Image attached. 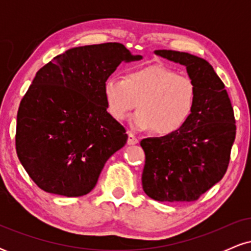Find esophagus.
Wrapping results in <instances>:
<instances>
[{
	"instance_id": "obj_1",
	"label": "esophagus",
	"mask_w": 251,
	"mask_h": 251,
	"mask_svg": "<svg viewBox=\"0 0 251 251\" xmlns=\"http://www.w3.org/2000/svg\"><path fill=\"white\" fill-rule=\"evenodd\" d=\"M138 143H139V140L137 139V137H135L132 132H128V139H127L128 145H135V144Z\"/></svg>"
}]
</instances>
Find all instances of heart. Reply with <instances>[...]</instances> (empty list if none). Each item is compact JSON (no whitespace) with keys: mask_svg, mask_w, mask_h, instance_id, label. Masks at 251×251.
Returning <instances> with one entry per match:
<instances>
[{"mask_svg":"<svg viewBox=\"0 0 251 251\" xmlns=\"http://www.w3.org/2000/svg\"><path fill=\"white\" fill-rule=\"evenodd\" d=\"M102 97L116 120H125L138 105L139 111L132 118L135 128H153L154 133L170 135L179 131L191 117L197 88L189 76L155 65L128 72L125 79L117 74L106 77Z\"/></svg>","mask_w":251,"mask_h":251,"instance_id":"b5f03b06","label":"heart"}]
</instances>
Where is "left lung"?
I'll return each mask as SVG.
<instances>
[{"instance_id":"1","label":"left lung","mask_w":251,"mask_h":251,"mask_svg":"<svg viewBox=\"0 0 251 251\" xmlns=\"http://www.w3.org/2000/svg\"><path fill=\"white\" fill-rule=\"evenodd\" d=\"M154 54L185 66L197 88V100L179 131L140 142L145 152L143 190L158 201H192L226 172L236 135L234 108L224 83L206 60L176 50Z\"/></svg>"}]
</instances>
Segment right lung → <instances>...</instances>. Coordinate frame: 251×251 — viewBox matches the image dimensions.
Instances as JSON below:
<instances>
[{"mask_svg": "<svg viewBox=\"0 0 251 251\" xmlns=\"http://www.w3.org/2000/svg\"><path fill=\"white\" fill-rule=\"evenodd\" d=\"M122 43L71 48L36 73L20 103L16 152L34 183L50 194L80 197L126 144L107 112L102 83L124 62L139 61Z\"/></svg>", "mask_w": 251, "mask_h": 251, "instance_id": "obj_1", "label": "right lung"}]
</instances>
